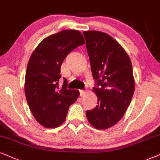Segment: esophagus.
Returning <instances> with one entry per match:
<instances>
[{"label":"esophagus","mask_w":160,"mask_h":160,"mask_svg":"<svg viewBox=\"0 0 160 160\" xmlns=\"http://www.w3.org/2000/svg\"><path fill=\"white\" fill-rule=\"evenodd\" d=\"M85 94H86V92H85V91H83V90H80V96L83 97Z\"/></svg>","instance_id":"obj_1"}]
</instances>
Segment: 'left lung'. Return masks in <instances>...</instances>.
Listing matches in <instances>:
<instances>
[{
  "instance_id": "8db88e82",
  "label": "left lung",
  "mask_w": 160,
  "mask_h": 160,
  "mask_svg": "<svg viewBox=\"0 0 160 160\" xmlns=\"http://www.w3.org/2000/svg\"><path fill=\"white\" fill-rule=\"evenodd\" d=\"M98 106L86 111L90 124L98 129L114 125L125 114L134 92L132 64L123 48L108 34L83 32Z\"/></svg>"
}]
</instances>
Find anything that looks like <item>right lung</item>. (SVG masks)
I'll use <instances>...</instances> for the list:
<instances>
[{
  "label": "right lung",
  "instance_id": "right-lung-1",
  "mask_svg": "<svg viewBox=\"0 0 160 160\" xmlns=\"http://www.w3.org/2000/svg\"><path fill=\"white\" fill-rule=\"evenodd\" d=\"M85 43L78 30H63L42 40L28 62L25 78V94L36 120L46 128H55L66 120L69 106L78 98V90L67 88L60 67L72 50Z\"/></svg>",
  "mask_w": 160,
  "mask_h": 160
}]
</instances>
